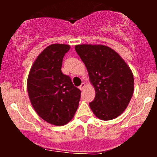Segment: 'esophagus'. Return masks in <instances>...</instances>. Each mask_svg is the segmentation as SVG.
I'll return each mask as SVG.
<instances>
[{"instance_id": "34e87169", "label": "esophagus", "mask_w": 157, "mask_h": 157, "mask_svg": "<svg viewBox=\"0 0 157 157\" xmlns=\"http://www.w3.org/2000/svg\"><path fill=\"white\" fill-rule=\"evenodd\" d=\"M85 86H86V84H85V82H82V84H81L80 86H79V89H80L81 91H82V90H83Z\"/></svg>"}]
</instances>
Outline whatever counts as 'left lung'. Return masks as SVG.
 <instances>
[{"label": "left lung", "mask_w": 157, "mask_h": 157, "mask_svg": "<svg viewBox=\"0 0 157 157\" xmlns=\"http://www.w3.org/2000/svg\"><path fill=\"white\" fill-rule=\"evenodd\" d=\"M95 90L89 105L102 120H111L123 113L134 93V75L117 52L104 45L75 46Z\"/></svg>", "instance_id": "1"}]
</instances>
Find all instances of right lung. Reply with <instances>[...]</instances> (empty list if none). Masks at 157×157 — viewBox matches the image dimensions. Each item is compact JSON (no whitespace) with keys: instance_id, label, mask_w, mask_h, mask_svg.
Listing matches in <instances>:
<instances>
[{"instance_id":"add662e5","label":"right lung","mask_w":157,"mask_h":157,"mask_svg":"<svg viewBox=\"0 0 157 157\" xmlns=\"http://www.w3.org/2000/svg\"><path fill=\"white\" fill-rule=\"evenodd\" d=\"M69 45L55 44L37 56L27 79V91L32 107L43 120L61 126L72 120L81 91L61 71Z\"/></svg>"}]
</instances>
